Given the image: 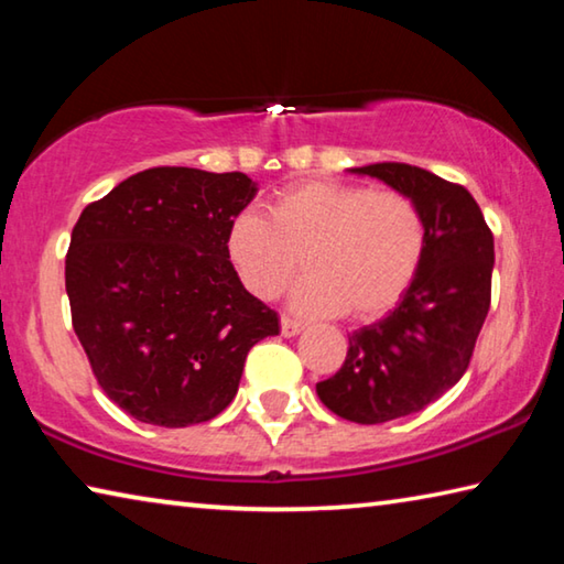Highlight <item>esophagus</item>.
Returning a JSON list of instances; mask_svg holds the SVG:
<instances>
[{"instance_id": "1", "label": "esophagus", "mask_w": 564, "mask_h": 564, "mask_svg": "<svg viewBox=\"0 0 564 564\" xmlns=\"http://www.w3.org/2000/svg\"><path fill=\"white\" fill-rule=\"evenodd\" d=\"M301 330H303V323H301V321H295V318H291V316H281V333H283L285 338L299 336Z\"/></svg>"}]
</instances>
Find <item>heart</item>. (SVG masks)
Listing matches in <instances>:
<instances>
[{
    "label": "heart",
    "instance_id": "heart-1",
    "mask_svg": "<svg viewBox=\"0 0 564 564\" xmlns=\"http://www.w3.org/2000/svg\"><path fill=\"white\" fill-rule=\"evenodd\" d=\"M425 218L400 191L301 181L273 194L265 218L241 212L226 228V256L248 291L275 299L301 269L291 303L303 316L370 321L403 299L425 256Z\"/></svg>",
    "mask_w": 564,
    "mask_h": 564
}]
</instances>
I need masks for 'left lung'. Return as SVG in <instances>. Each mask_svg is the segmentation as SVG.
Here are the masks:
<instances>
[{"label": "left lung", "instance_id": "8db88e82", "mask_svg": "<svg viewBox=\"0 0 564 564\" xmlns=\"http://www.w3.org/2000/svg\"><path fill=\"white\" fill-rule=\"evenodd\" d=\"M350 171L413 198L427 231L408 293L386 318L350 333L340 370L316 386L336 415L378 425L417 413L463 378L490 311L495 243L465 186L395 161Z\"/></svg>", "mask_w": 564, "mask_h": 564}]
</instances>
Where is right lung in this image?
Segmentation results:
<instances>
[{
    "label": "right lung",
    "mask_w": 564,
    "mask_h": 564,
    "mask_svg": "<svg viewBox=\"0 0 564 564\" xmlns=\"http://www.w3.org/2000/svg\"><path fill=\"white\" fill-rule=\"evenodd\" d=\"M259 186L241 171L159 166L84 208L66 253L72 326L94 376L141 423L186 427L236 398L279 316L243 289L226 228Z\"/></svg>",
    "instance_id": "right-lung-1"
}]
</instances>
